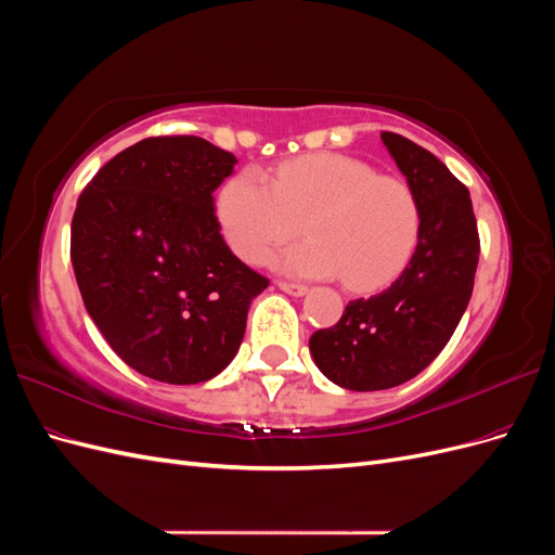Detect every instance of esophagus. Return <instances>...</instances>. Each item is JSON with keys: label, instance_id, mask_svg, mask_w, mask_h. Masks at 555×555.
I'll use <instances>...</instances> for the list:
<instances>
[{"label": "esophagus", "instance_id": "1", "mask_svg": "<svg viewBox=\"0 0 555 555\" xmlns=\"http://www.w3.org/2000/svg\"><path fill=\"white\" fill-rule=\"evenodd\" d=\"M278 287L282 289V292H287V294H292V296H306L308 294V287L306 284H298V282H278Z\"/></svg>", "mask_w": 555, "mask_h": 555}]
</instances>
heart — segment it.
Listing matches in <instances>:
<instances>
[{"label":"heart","mask_w":555,"mask_h":555,"mask_svg":"<svg viewBox=\"0 0 555 555\" xmlns=\"http://www.w3.org/2000/svg\"><path fill=\"white\" fill-rule=\"evenodd\" d=\"M215 215L224 241L247 263L266 261L304 220L310 238L280 251L275 266L304 278L345 275L359 292L391 282L408 266L422 229L405 180L335 153L282 162L273 178L245 166L217 192Z\"/></svg>","instance_id":"heart-1"}]
</instances>
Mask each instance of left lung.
<instances>
[{
	"mask_svg": "<svg viewBox=\"0 0 555 555\" xmlns=\"http://www.w3.org/2000/svg\"><path fill=\"white\" fill-rule=\"evenodd\" d=\"M382 143L416 194L422 229L408 268L389 289L349 300L338 324L312 333L317 367L349 391L391 389L430 365L469 304L479 261L465 184L400 133L382 131Z\"/></svg>",
	"mask_w": 555,
	"mask_h": 555,
	"instance_id": "left-lung-1",
	"label": "left lung"
}]
</instances>
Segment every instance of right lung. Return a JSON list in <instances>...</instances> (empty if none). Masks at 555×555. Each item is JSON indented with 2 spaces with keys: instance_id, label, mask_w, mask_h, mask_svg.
<instances>
[{
  "instance_id": "right-lung-1",
  "label": "right lung",
  "mask_w": 555,
  "mask_h": 555,
  "mask_svg": "<svg viewBox=\"0 0 555 555\" xmlns=\"http://www.w3.org/2000/svg\"><path fill=\"white\" fill-rule=\"evenodd\" d=\"M238 159L198 137H153L104 164L72 220L88 314L133 371L198 384L236 357L268 280L220 233L212 192Z\"/></svg>"
}]
</instances>
